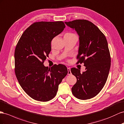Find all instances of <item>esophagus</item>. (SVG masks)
Returning <instances> with one entry per match:
<instances>
[{
  "label": "esophagus",
  "instance_id": "obj_1",
  "mask_svg": "<svg viewBox=\"0 0 124 124\" xmlns=\"http://www.w3.org/2000/svg\"><path fill=\"white\" fill-rule=\"evenodd\" d=\"M67 70H68V75H71V71H70V68H68Z\"/></svg>",
  "mask_w": 124,
  "mask_h": 124
}]
</instances>
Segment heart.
<instances>
[{"label":"heart","instance_id":"obj_1","mask_svg":"<svg viewBox=\"0 0 124 124\" xmlns=\"http://www.w3.org/2000/svg\"><path fill=\"white\" fill-rule=\"evenodd\" d=\"M76 36V35L73 33L68 32V33H66L64 35V36Z\"/></svg>","mask_w":124,"mask_h":124}]
</instances>
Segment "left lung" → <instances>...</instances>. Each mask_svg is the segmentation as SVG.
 <instances>
[{
    "label": "left lung",
    "instance_id": "left-lung-1",
    "mask_svg": "<svg viewBox=\"0 0 124 124\" xmlns=\"http://www.w3.org/2000/svg\"><path fill=\"white\" fill-rule=\"evenodd\" d=\"M65 23L79 36L77 63H84L85 67L82 73L77 68L71 69L77 78L72 93L80 100L91 99L101 91L108 76L111 58L108 42L100 30L88 20L79 19Z\"/></svg>",
    "mask_w": 124,
    "mask_h": 124
}]
</instances>
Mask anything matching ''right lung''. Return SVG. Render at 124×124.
Returning <instances> with one entry per match:
<instances>
[{
    "label": "right lung",
    "instance_id": "right-lung-1",
    "mask_svg": "<svg viewBox=\"0 0 124 124\" xmlns=\"http://www.w3.org/2000/svg\"><path fill=\"white\" fill-rule=\"evenodd\" d=\"M62 21L33 23L22 34L15 51V71L21 88L31 98L46 102L56 96L58 85L67 75L66 67H45L51 41L65 28Z\"/></svg>",
    "mask_w": 124,
    "mask_h": 124
}]
</instances>
